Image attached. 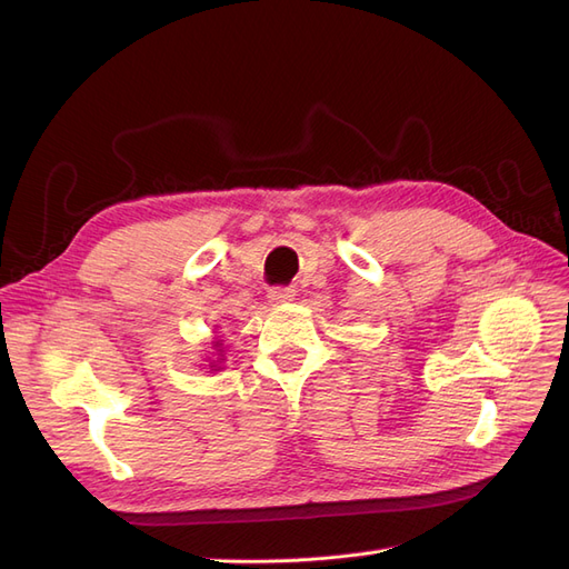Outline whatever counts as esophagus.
Masks as SVG:
<instances>
[{
  "mask_svg": "<svg viewBox=\"0 0 569 569\" xmlns=\"http://www.w3.org/2000/svg\"><path fill=\"white\" fill-rule=\"evenodd\" d=\"M297 297V291L291 289V287H272L270 291H268V299L272 301V303H287V301H291Z\"/></svg>",
  "mask_w": 569,
  "mask_h": 569,
  "instance_id": "obj_1",
  "label": "esophagus"
}]
</instances>
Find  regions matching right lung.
<instances>
[{"label": "right lung", "mask_w": 569, "mask_h": 569, "mask_svg": "<svg viewBox=\"0 0 569 569\" xmlns=\"http://www.w3.org/2000/svg\"><path fill=\"white\" fill-rule=\"evenodd\" d=\"M216 347H220V343H218V341H216ZM218 351H220V349H218ZM220 353H222V351H220ZM213 363H216V360H213ZM211 368H216V366H211Z\"/></svg>", "instance_id": "1"}]
</instances>
